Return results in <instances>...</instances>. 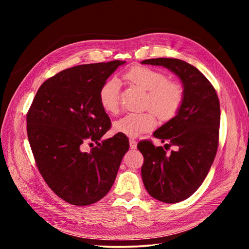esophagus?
<instances>
[{"label": "esophagus", "instance_id": "1", "mask_svg": "<svg viewBox=\"0 0 249 249\" xmlns=\"http://www.w3.org/2000/svg\"><path fill=\"white\" fill-rule=\"evenodd\" d=\"M130 147L133 148V149H135V148L137 147V142H136V140L130 139Z\"/></svg>", "mask_w": 249, "mask_h": 249}]
</instances>
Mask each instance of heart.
Masks as SVG:
<instances>
[{
    "instance_id": "obj_1",
    "label": "heart",
    "mask_w": 249,
    "mask_h": 249,
    "mask_svg": "<svg viewBox=\"0 0 249 249\" xmlns=\"http://www.w3.org/2000/svg\"><path fill=\"white\" fill-rule=\"evenodd\" d=\"M124 77L132 85L147 91L145 108L154 109L161 119L168 120L176 116L182 107L184 89L178 82L168 80L165 72L146 66H134L125 72ZM119 81L114 77L108 79L99 92L103 109L109 113H116L119 108ZM153 111L127 113L116 120L113 129L129 137L140 136L156 126L157 117Z\"/></svg>"
}]
</instances>
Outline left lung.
<instances>
[{
	"label": "left lung",
	"mask_w": 249,
	"mask_h": 249,
	"mask_svg": "<svg viewBox=\"0 0 249 249\" xmlns=\"http://www.w3.org/2000/svg\"><path fill=\"white\" fill-rule=\"evenodd\" d=\"M166 67L182 81L184 102L177 115L155 131L154 137L176 149L166 154L148 140L138 143L144 158L141 176L152 197L176 203L190 197L205 180L218 148L220 104L210 81L193 65L175 58L143 60Z\"/></svg>",
	"instance_id": "obj_1"
}]
</instances>
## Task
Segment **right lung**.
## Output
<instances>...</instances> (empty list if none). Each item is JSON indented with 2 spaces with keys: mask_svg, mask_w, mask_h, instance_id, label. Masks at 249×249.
<instances>
[{
  "mask_svg": "<svg viewBox=\"0 0 249 249\" xmlns=\"http://www.w3.org/2000/svg\"><path fill=\"white\" fill-rule=\"evenodd\" d=\"M124 63L82 64L58 72L42 83L27 113L37 168L51 189L71 205L88 206L102 199L130 147L120 133L99 142L111 126L100 103V89ZM86 140L98 143L89 153L80 150Z\"/></svg>",
  "mask_w": 249,
  "mask_h": 249,
  "instance_id": "add662e5",
  "label": "right lung"
}]
</instances>
